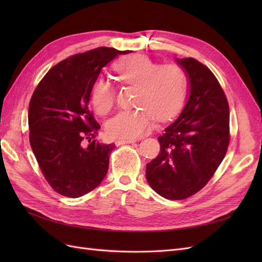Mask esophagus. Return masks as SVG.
<instances>
[{"label":"esophagus","instance_id":"esophagus-1","mask_svg":"<svg viewBox=\"0 0 262 262\" xmlns=\"http://www.w3.org/2000/svg\"><path fill=\"white\" fill-rule=\"evenodd\" d=\"M134 142H136V140H133V139H128V140H117V141H116V144H117V145L131 144V143H134Z\"/></svg>","mask_w":262,"mask_h":262}]
</instances>
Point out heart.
Returning a JSON list of instances; mask_svg holds the SVG:
<instances>
[{"label":"heart","mask_w":262,"mask_h":262,"mask_svg":"<svg viewBox=\"0 0 262 262\" xmlns=\"http://www.w3.org/2000/svg\"><path fill=\"white\" fill-rule=\"evenodd\" d=\"M119 80L138 87L136 106L139 110L121 112L106 123V132L116 139H136L153 124V113L164 120L175 115L186 96L187 76L177 64L158 66L145 57H131L116 63ZM92 104L100 116L107 115L115 105V91L104 78L94 84ZM150 112L152 113L150 114Z\"/></svg>","instance_id":"heart-1"}]
</instances>
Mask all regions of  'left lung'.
<instances>
[{"label":"left lung","mask_w":262,"mask_h":262,"mask_svg":"<svg viewBox=\"0 0 262 262\" xmlns=\"http://www.w3.org/2000/svg\"><path fill=\"white\" fill-rule=\"evenodd\" d=\"M188 77L181 114L158 137L161 150L146 164V179L169 200L196 193L212 178L229 143V107L210 69L193 58L176 59Z\"/></svg>","instance_id":"8db88e82"}]
</instances>
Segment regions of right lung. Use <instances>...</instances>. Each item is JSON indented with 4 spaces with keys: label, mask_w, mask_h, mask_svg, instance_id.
<instances>
[{
    "label": "right lung",
    "mask_w": 262,
    "mask_h": 262,
    "mask_svg": "<svg viewBox=\"0 0 262 262\" xmlns=\"http://www.w3.org/2000/svg\"><path fill=\"white\" fill-rule=\"evenodd\" d=\"M123 53L100 47L74 54L51 68L31 96L30 146L45 178L62 195L80 198L89 193L108 171L115 144L95 140L100 125L89 102L101 69Z\"/></svg>",
    "instance_id": "obj_1"
}]
</instances>
